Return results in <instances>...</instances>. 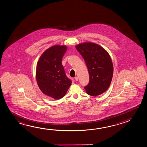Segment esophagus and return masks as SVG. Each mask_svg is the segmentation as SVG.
<instances>
[{"label": "esophagus", "instance_id": "esophagus-1", "mask_svg": "<svg viewBox=\"0 0 147 147\" xmlns=\"http://www.w3.org/2000/svg\"><path fill=\"white\" fill-rule=\"evenodd\" d=\"M75 79L76 81H78V77H75Z\"/></svg>", "mask_w": 147, "mask_h": 147}]
</instances>
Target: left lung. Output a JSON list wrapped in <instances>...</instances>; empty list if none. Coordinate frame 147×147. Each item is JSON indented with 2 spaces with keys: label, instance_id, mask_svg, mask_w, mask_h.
Wrapping results in <instances>:
<instances>
[{
  "label": "left lung",
  "instance_id": "left-lung-1",
  "mask_svg": "<svg viewBox=\"0 0 147 147\" xmlns=\"http://www.w3.org/2000/svg\"><path fill=\"white\" fill-rule=\"evenodd\" d=\"M76 48L84 59L88 70L90 81L84 89L87 94L96 96L110 86L113 75V65L108 52L95 43L87 42Z\"/></svg>",
  "mask_w": 147,
  "mask_h": 147
}]
</instances>
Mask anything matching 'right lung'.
<instances>
[{
  "label": "right lung",
  "instance_id": "add662e5",
  "mask_svg": "<svg viewBox=\"0 0 147 147\" xmlns=\"http://www.w3.org/2000/svg\"><path fill=\"white\" fill-rule=\"evenodd\" d=\"M66 46L55 45L41 55L37 62L36 79L40 90L55 99L62 98L71 84L62 64Z\"/></svg>",
  "mask_w": 147,
  "mask_h": 147
}]
</instances>
